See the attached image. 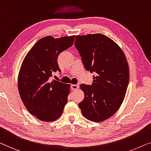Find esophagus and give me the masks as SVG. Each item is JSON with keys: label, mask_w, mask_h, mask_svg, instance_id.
I'll return each instance as SVG.
<instances>
[{"label": "esophagus", "mask_w": 151, "mask_h": 151, "mask_svg": "<svg viewBox=\"0 0 151 151\" xmlns=\"http://www.w3.org/2000/svg\"><path fill=\"white\" fill-rule=\"evenodd\" d=\"M71 88L72 90H77L78 89V88H79V84H76V85H74V84H72V85L71 86Z\"/></svg>", "instance_id": "obj_1"}]
</instances>
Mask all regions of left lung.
Wrapping results in <instances>:
<instances>
[{
	"label": "left lung",
	"instance_id": "1",
	"mask_svg": "<svg viewBox=\"0 0 151 151\" xmlns=\"http://www.w3.org/2000/svg\"><path fill=\"white\" fill-rule=\"evenodd\" d=\"M84 68L94 72L92 85L81 84V113L92 122L104 121L117 111L127 90L129 68L126 56L115 42L101 34L77 36L74 43Z\"/></svg>",
	"mask_w": 151,
	"mask_h": 151
}]
</instances>
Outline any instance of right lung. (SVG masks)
I'll return each mask as SVG.
<instances>
[{"label":"right lung","mask_w":151,"mask_h":151,"mask_svg":"<svg viewBox=\"0 0 151 151\" xmlns=\"http://www.w3.org/2000/svg\"><path fill=\"white\" fill-rule=\"evenodd\" d=\"M74 37L42 38L22 63L18 78L20 96L29 113L41 121L58 119L68 102L70 85L55 80L51 81L50 77L53 72H61L57 57L73 45Z\"/></svg>","instance_id":"1"}]
</instances>
